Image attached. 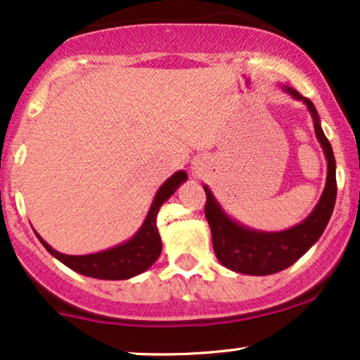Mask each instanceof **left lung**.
<instances>
[{
	"instance_id": "obj_1",
	"label": "left lung",
	"mask_w": 360,
	"mask_h": 360,
	"mask_svg": "<svg viewBox=\"0 0 360 360\" xmlns=\"http://www.w3.org/2000/svg\"><path fill=\"white\" fill-rule=\"evenodd\" d=\"M281 88L294 99L306 104L309 112H311L314 131H316L317 141L321 143L327 161L326 188L322 191L319 202L302 222L290 227V229L267 233V231L245 227L234 221L231 216H227V212L214 198L212 191L204 184V191L207 195L204 212H206V219L209 227H211L216 257L227 269L248 276L276 274L282 269H288L299 257H302L324 233L332 211H334L335 195H338L334 153H332L329 139L326 138L321 127L316 106L311 99L301 96V93L289 88V86H281Z\"/></svg>"
}]
</instances>
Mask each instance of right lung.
Here are the masks:
<instances>
[{
  "instance_id": "right-lung-1",
  "label": "right lung",
  "mask_w": 360,
  "mask_h": 360,
  "mask_svg": "<svg viewBox=\"0 0 360 360\" xmlns=\"http://www.w3.org/2000/svg\"><path fill=\"white\" fill-rule=\"evenodd\" d=\"M186 179H188L186 171H177L169 179L165 181V184L158 189L156 195H154L146 219L141 224L138 233L131 239L115 245V248H109L106 251L84 254V256H70V254L54 251L36 231L34 234L38 236L39 243L46 248V251L53 257H56L59 262H63L72 271L79 272V274L106 281L131 279V277L148 271L158 261L159 254L162 251V243L156 226L159 207L176 193V189Z\"/></svg>"
}]
</instances>
